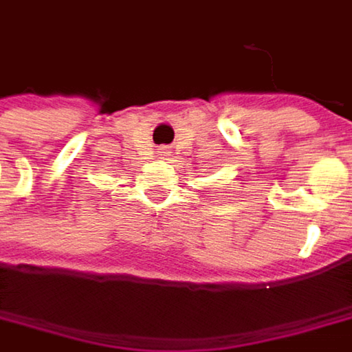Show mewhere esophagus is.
Returning a JSON list of instances; mask_svg holds the SVG:
<instances>
[{
  "instance_id": "1",
  "label": "esophagus",
  "mask_w": 352,
  "mask_h": 352,
  "mask_svg": "<svg viewBox=\"0 0 352 352\" xmlns=\"http://www.w3.org/2000/svg\"><path fill=\"white\" fill-rule=\"evenodd\" d=\"M159 155H169V151H167V149H161V151H159Z\"/></svg>"
}]
</instances>
